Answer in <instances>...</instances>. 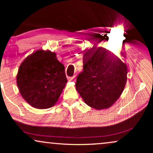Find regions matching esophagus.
<instances>
[{
    "label": "esophagus",
    "mask_w": 153,
    "mask_h": 153,
    "mask_svg": "<svg viewBox=\"0 0 153 153\" xmlns=\"http://www.w3.org/2000/svg\"><path fill=\"white\" fill-rule=\"evenodd\" d=\"M74 79H75V76L72 77V78H68V81H70V82H71V81H73V80H74Z\"/></svg>",
    "instance_id": "34e87169"
}]
</instances>
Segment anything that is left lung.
<instances>
[{"label": "left lung", "mask_w": 153, "mask_h": 153, "mask_svg": "<svg viewBox=\"0 0 153 153\" xmlns=\"http://www.w3.org/2000/svg\"><path fill=\"white\" fill-rule=\"evenodd\" d=\"M83 54V71L76 80V90L87 105L107 109L119 99L127 80V67L111 51L93 46Z\"/></svg>", "instance_id": "left-lung-1"}]
</instances>
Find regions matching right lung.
Returning <instances> with one entry per match:
<instances>
[{"label": "right lung", "mask_w": 153, "mask_h": 153, "mask_svg": "<svg viewBox=\"0 0 153 153\" xmlns=\"http://www.w3.org/2000/svg\"><path fill=\"white\" fill-rule=\"evenodd\" d=\"M67 83L64 64L55 52L38 50L20 65L17 85L23 99L32 107L47 109L57 102Z\"/></svg>", "instance_id": "add662e5"}]
</instances>
